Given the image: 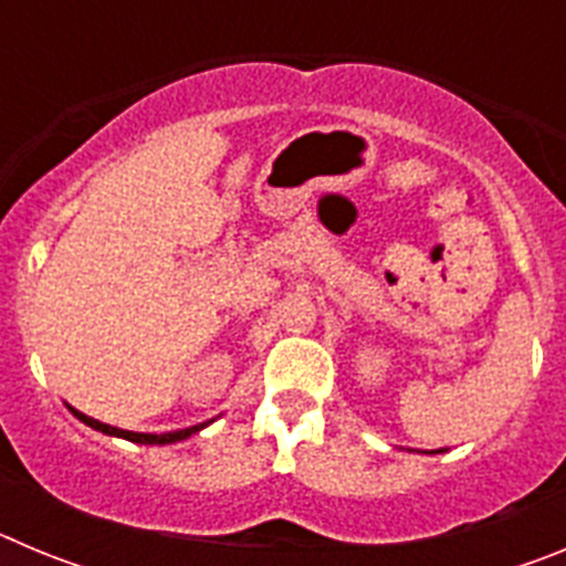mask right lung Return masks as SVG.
Returning a JSON list of instances; mask_svg holds the SVG:
<instances>
[{
	"label": "right lung",
	"mask_w": 566,
	"mask_h": 566,
	"mask_svg": "<svg viewBox=\"0 0 566 566\" xmlns=\"http://www.w3.org/2000/svg\"><path fill=\"white\" fill-rule=\"evenodd\" d=\"M70 411L76 413V417L82 419L84 424H90V428H96V431L109 433V437L129 439V442H138V444H172V442H181V439L192 437V433H198L203 428V424H192V428H184V431H172V433H133V431H122V428H113V424L98 422V419H93V417H84V413L76 411V408H70Z\"/></svg>",
	"instance_id": "obj_1"
}]
</instances>
